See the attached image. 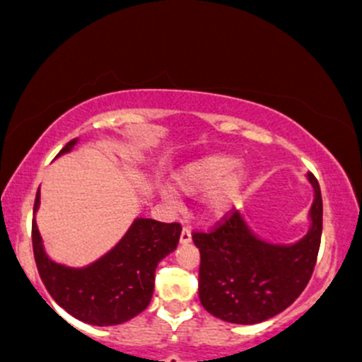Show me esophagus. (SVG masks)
I'll list each match as a JSON object with an SVG mask.
<instances>
[{"mask_svg":"<svg viewBox=\"0 0 362 362\" xmlns=\"http://www.w3.org/2000/svg\"><path fill=\"white\" fill-rule=\"evenodd\" d=\"M180 240H181V243H189V242H192V231H189L188 226L182 228Z\"/></svg>","mask_w":362,"mask_h":362,"instance_id":"esophagus-1","label":"esophagus"}]
</instances>
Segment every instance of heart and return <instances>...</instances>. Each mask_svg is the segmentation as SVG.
Instances as JSON below:
<instances>
[{"instance_id": "obj_1", "label": "heart", "mask_w": 362, "mask_h": 362, "mask_svg": "<svg viewBox=\"0 0 362 362\" xmlns=\"http://www.w3.org/2000/svg\"><path fill=\"white\" fill-rule=\"evenodd\" d=\"M238 165L236 155H207L182 167L174 176V189L186 197H207V212L223 216L235 204L247 180L245 170L236 169Z\"/></svg>"}]
</instances>
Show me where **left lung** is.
Instances as JSON below:
<instances>
[{
	"label": "left lung",
	"mask_w": 362,
	"mask_h": 362,
	"mask_svg": "<svg viewBox=\"0 0 362 362\" xmlns=\"http://www.w3.org/2000/svg\"><path fill=\"white\" fill-rule=\"evenodd\" d=\"M314 188L309 233L293 245L259 240L238 212L229 211L209 231H193L200 250L198 297L212 316L254 325L276 316L304 291L316 266L322 231L320 182Z\"/></svg>",
	"instance_id": "left-lung-1"
}]
</instances>
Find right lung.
I'll return each instance as SVG.
<instances>
[{"instance_id":"1","label":"right lung","mask_w":362,"mask_h":362,"mask_svg":"<svg viewBox=\"0 0 362 362\" xmlns=\"http://www.w3.org/2000/svg\"><path fill=\"white\" fill-rule=\"evenodd\" d=\"M76 139L60 153L69 151ZM40 205L36 193L34 212ZM180 223L136 219L114 250L83 269L60 266L42 250L36 221L33 219V250L46 290L58 305L77 320L95 326H112L129 321L150 304L155 269L177 247Z\"/></svg>"}]
</instances>
